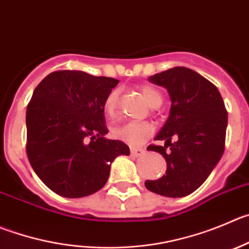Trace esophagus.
<instances>
[{
	"label": "esophagus",
	"instance_id": "esophagus-1",
	"mask_svg": "<svg viewBox=\"0 0 249 249\" xmlns=\"http://www.w3.org/2000/svg\"><path fill=\"white\" fill-rule=\"evenodd\" d=\"M130 152H131L132 156H142L143 153H145V150L143 148H139V147H131V150H130Z\"/></svg>",
	"mask_w": 249,
	"mask_h": 249
}]
</instances>
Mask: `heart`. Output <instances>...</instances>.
<instances>
[{"instance_id": "heart-1", "label": "heart", "mask_w": 249, "mask_h": 249, "mask_svg": "<svg viewBox=\"0 0 249 249\" xmlns=\"http://www.w3.org/2000/svg\"><path fill=\"white\" fill-rule=\"evenodd\" d=\"M141 93H142L143 98H145V101L147 102L151 108H159L162 102H163L160 90L151 87V86H143L141 88ZM119 88H115V89L109 92L106 101H104V111H106L107 115L113 117L114 114L117 113L118 106H119ZM153 131H155L153 126L148 123L129 122L115 127L113 130V134L115 138L129 143L130 146H140L153 135Z\"/></svg>"}]
</instances>
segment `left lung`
Returning <instances> with one entry per match:
<instances>
[{
    "label": "left lung",
    "instance_id": "8db88e82",
    "mask_svg": "<svg viewBox=\"0 0 249 249\" xmlns=\"http://www.w3.org/2000/svg\"><path fill=\"white\" fill-rule=\"evenodd\" d=\"M148 80L167 88L171 111L148 151L161 153L167 171L157 180H146L150 192L182 198L198 189L210 176L225 150L227 110L215 85L188 67H173Z\"/></svg>",
    "mask_w": 249,
    "mask_h": 249
}]
</instances>
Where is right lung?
I'll return each instance as SVG.
<instances>
[{
    "mask_svg": "<svg viewBox=\"0 0 249 249\" xmlns=\"http://www.w3.org/2000/svg\"><path fill=\"white\" fill-rule=\"evenodd\" d=\"M119 81L76 70L49 73L27 107V156L41 182L65 198L106 185L111 162L130 148L108 140L104 101Z\"/></svg>",
    "mask_w": 249,
    "mask_h": 249,
    "instance_id": "1",
    "label": "right lung"
}]
</instances>
